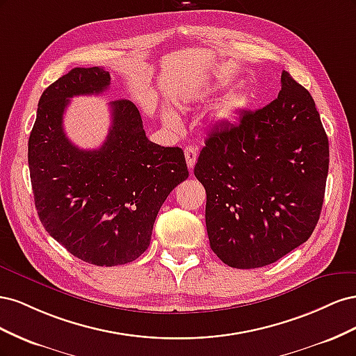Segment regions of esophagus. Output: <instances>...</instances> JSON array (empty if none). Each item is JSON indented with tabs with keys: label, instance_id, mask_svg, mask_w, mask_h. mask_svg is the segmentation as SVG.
Here are the masks:
<instances>
[{
	"label": "esophagus",
	"instance_id": "34e87169",
	"mask_svg": "<svg viewBox=\"0 0 356 356\" xmlns=\"http://www.w3.org/2000/svg\"><path fill=\"white\" fill-rule=\"evenodd\" d=\"M184 154H186V161H187V166L191 170L195 168L196 163V159H197V152H196V147H186L184 148Z\"/></svg>",
	"mask_w": 356,
	"mask_h": 356
}]
</instances>
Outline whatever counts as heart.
<instances>
[{
    "mask_svg": "<svg viewBox=\"0 0 356 356\" xmlns=\"http://www.w3.org/2000/svg\"><path fill=\"white\" fill-rule=\"evenodd\" d=\"M233 86V79L230 75H225L221 74L217 77L211 86V90H225L229 89ZM254 102L252 95L246 90H241V92H234L232 95H229L227 98H225L220 106L215 111V120L218 123H224V124H230V123H236L239 122V118L251 108V105ZM165 118L172 123V124H178L179 123V118L178 115L172 111L168 110L165 111Z\"/></svg>",
    "mask_w": 356,
    "mask_h": 356,
    "instance_id": "heart-1",
    "label": "heart"
}]
</instances>
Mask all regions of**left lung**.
<instances>
[{
  "label": "left lung",
  "instance_id": "obj_1",
  "mask_svg": "<svg viewBox=\"0 0 356 356\" xmlns=\"http://www.w3.org/2000/svg\"><path fill=\"white\" fill-rule=\"evenodd\" d=\"M281 84L264 108L213 129L195 166L211 250L234 268L272 264L305 243L324 202L330 147L315 101L286 71Z\"/></svg>",
  "mask_w": 356,
  "mask_h": 356
}]
</instances>
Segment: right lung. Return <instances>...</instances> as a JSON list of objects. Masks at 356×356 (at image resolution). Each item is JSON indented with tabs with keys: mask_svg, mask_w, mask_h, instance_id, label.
<instances>
[{
	"mask_svg": "<svg viewBox=\"0 0 356 356\" xmlns=\"http://www.w3.org/2000/svg\"><path fill=\"white\" fill-rule=\"evenodd\" d=\"M101 67L74 68L42 92L28 141L32 193L41 224L53 239L95 266L131 263L152 241L161 204L188 178L184 152L145 135L127 99L110 102L111 127L96 149H81L63 132L70 99L110 88Z\"/></svg>",
	"mask_w": 356,
	"mask_h": 356,
	"instance_id": "1",
	"label": "right lung"
}]
</instances>
